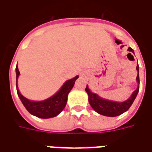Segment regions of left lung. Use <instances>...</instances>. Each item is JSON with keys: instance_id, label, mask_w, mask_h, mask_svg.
<instances>
[{"instance_id": "obj_1", "label": "left lung", "mask_w": 152, "mask_h": 152, "mask_svg": "<svg viewBox=\"0 0 152 152\" xmlns=\"http://www.w3.org/2000/svg\"><path fill=\"white\" fill-rule=\"evenodd\" d=\"M128 51L134 54V51L131 48H129ZM136 69L138 71V75L136 77V81L138 83L137 89L131 94V96H129L128 99L123 102H117L110 100V99H104V98L100 97L98 94L92 92L91 90H90V88L87 85L85 91L88 95V101H89V104L91 106V108L97 113L110 117H117L127 111L130 108V106L132 105L133 102L134 101L135 98L138 95V91H139V74H138L139 66L138 65H137Z\"/></svg>"}]
</instances>
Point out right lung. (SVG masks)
I'll return each mask as SVG.
<instances>
[{
	"label": "right lung",
	"mask_w": 152,
	"mask_h": 152,
	"mask_svg": "<svg viewBox=\"0 0 152 152\" xmlns=\"http://www.w3.org/2000/svg\"><path fill=\"white\" fill-rule=\"evenodd\" d=\"M15 70H16V87H17V93L19 99H21L24 107L33 116L43 119L56 117L58 114L62 112L67 103L69 93L74 87L75 81L79 77L78 75H77L71 79L65 81L62 87L49 98L40 101H34L28 99L20 93L19 89L18 88V80L20 75L18 66H16Z\"/></svg>",
	"instance_id": "add662e5"
}]
</instances>
